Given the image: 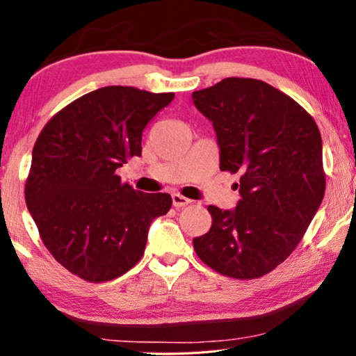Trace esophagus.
Segmentation results:
<instances>
[{
	"label": "esophagus",
	"mask_w": 356,
	"mask_h": 356,
	"mask_svg": "<svg viewBox=\"0 0 356 356\" xmlns=\"http://www.w3.org/2000/svg\"><path fill=\"white\" fill-rule=\"evenodd\" d=\"M188 204H191V200H188V197H185L182 195H172V206L176 209H180V207H185L188 206Z\"/></svg>",
	"instance_id": "esophagus-1"
}]
</instances>
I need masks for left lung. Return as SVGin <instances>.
I'll list each match as a JSON object with an SVG mask.
<instances>
[{
    "instance_id": "obj_1",
    "label": "left lung",
    "mask_w": 356,
    "mask_h": 356,
    "mask_svg": "<svg viewBox=\"0 0 356 356\" xmlns=\"http://www.w3.org/2000/svg\"><path fill=\"white\" fill-rule=\"evenodd\" d=\"M193 102L212 120L220 170L240 174L242 196L234 210L207 207L212 227L193 246L216 273L261 278L292 254L321 207V131L292 97L254 78H225Z\"/></svg>"
}]
</instances>
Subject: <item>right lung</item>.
I'll return each mask as SVG.
<instances>
[{"label":"right lung","instance_id":"obj_1","mask_svg":"<svg viewBox=\"0 0 356 356\" xmlns=\"http://www.w3.org/2000/svg\"><path fill=\"white\" fill-rule=\"evenodd\" d=\"M172 92L105 86L64 106L33 149L25 201L51 256L72 275L105 282L135 267L168 193H141L118 168L141 156L143 130Z\"/></svg>","mask_w":356,"mask_h":356}]
</instances>
